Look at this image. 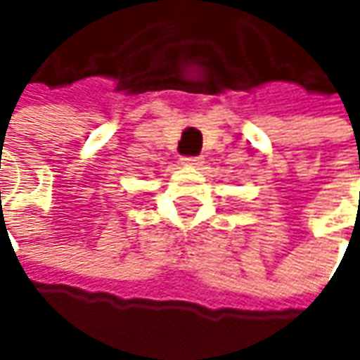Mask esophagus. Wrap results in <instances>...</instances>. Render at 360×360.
Masks as SVG:
<instances>
[{
    "instance_id": "1",
    "label": "esophagus",
    "mask_w": 360,
    "mask_h": 360,
    "mask_svg": "<svg viewBox=\"0 0 360 360\" xmlns=\"http://www.w3.org/2000/svg\"><path fill=\"white\" fill-rule=\"evenodd\" d=\"M180 162H182V166H190V168H194V166H200L202 158H198V156H192V158H182Z\"/></svg>"
}]
</instances>
